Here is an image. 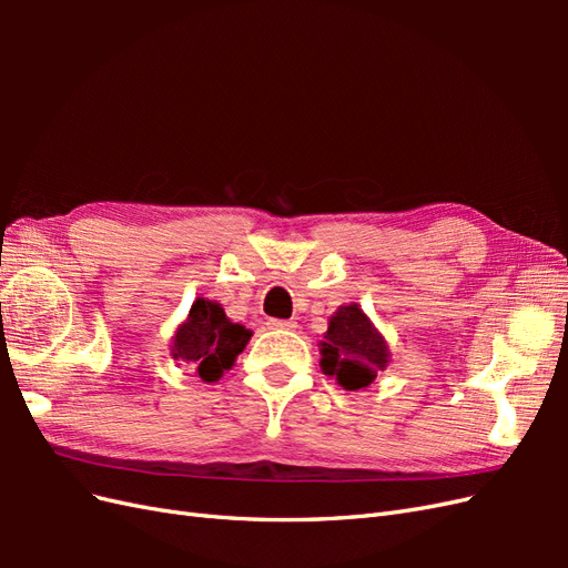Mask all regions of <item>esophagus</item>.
I'll use <instances>...</instances> for the list:
<instances>
[{
	"label": "esophagus",
	"instance_id": "esophagus-1",
	"mask_svg": "<svg viewBox=\"0 0 568 568\" xmlns=\"http://www.w3.org/2000/svg\"><path fill=\"white\" fill-rule=\"evenodd\" d=\"M267 324L272 326V329H296L294 320H270Z\"/></svg>",
	"mask_w": 568,
	"mask_h": 568
}]
</instances>
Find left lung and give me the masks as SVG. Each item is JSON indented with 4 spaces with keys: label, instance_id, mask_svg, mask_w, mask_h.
<instances>
[{
    "label": "left lung",
    "instance_id": "obj_1",
    "mask_svg": "<svg viewBox=\"0 0 568 568\" xmlns=\"http://www.w3.org/2000/svg\"><path fill=\"white\" fill-rule=\"evenodd\" d=\"M322 372L346 390L367 388L388 365V346L357 303L341 305L320 343Z\"/></svg>",
    "mask_w": 568,
    "mask_h": 568
}]
</instances>
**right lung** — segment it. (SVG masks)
I'll return each instance as SVG.
<instances>
[{
	"instance_id": "1",
	"label": "right lung",
	"mask_w": 568,
	"mask_h": 568,
	"mask_svg": "<svg viewBox=\"0 0 568 568\" xmlns=\"http://www.w3.org/2000/svg\"><path fill=\"white\" fill-rule=\"evenodd\" d=\"M251 329L234 324L222 305L209 298H196L186 320L173 336V359L178 365L194 369L205 384L217 382L222 372L232 369L236 355L251 341Z\"/></svg>"
}]
</instances>
